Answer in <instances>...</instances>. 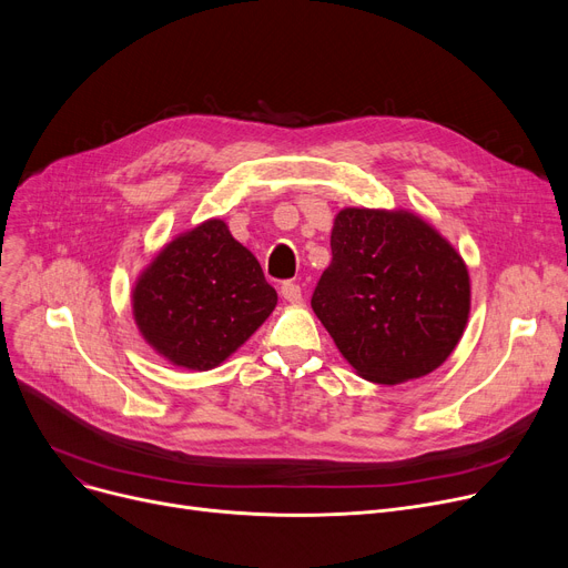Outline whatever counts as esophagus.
Returning a JSON list of instances; mask_svg holds the SVG:
<instances>
[{"mask_svg":"<svg viewBox=\"0 0 568 568\" xmlns=\"http://www.w3.org/2000/svg\"><path fill=\"white\" fill-rule=\"evenodd\" d=\"M281 294H283V300L290 302V304H302L304 302V292L296 283H285L281 287Z\"/></svg>","mask_w":568,"mask_h":568,"instance_id":"1","label":"esophagus"}]
</instances>
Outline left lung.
<instances>
[{
	"label": "left lung",
	"mask_w": 568,
	"mask_h": 568,
	"mask_svg": "<svg viewBox=\"0 0 568 568\" xmlns=\"http://www.w3.org/2000/svg\"><path fill=\"white\" fill-rule=\"evenodd\" d=\"M311 306L356 375L394 386L456 349L471 308L469 272L449 239L409 209L345 206Z\"/></svg>",
	"instance_id": "1"
}]
</instances>
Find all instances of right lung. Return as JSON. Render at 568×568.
<instances>
[{"instance_id":"right-lung-1","label":"right lung","mask_w":568,"mask_h":568,"mask_svg":"<svg viewBox=\"0 0 568 568\" xmlns=\"http://www.w3.org/2000/svg\"><path fill=\"white\" fill-rule=\"evenodd\" d=\"M131 304L140 336L165 362L212 371L260 329L278 294L225 221L209 219L142 268Z\"/></svg>"}]
</instances>
